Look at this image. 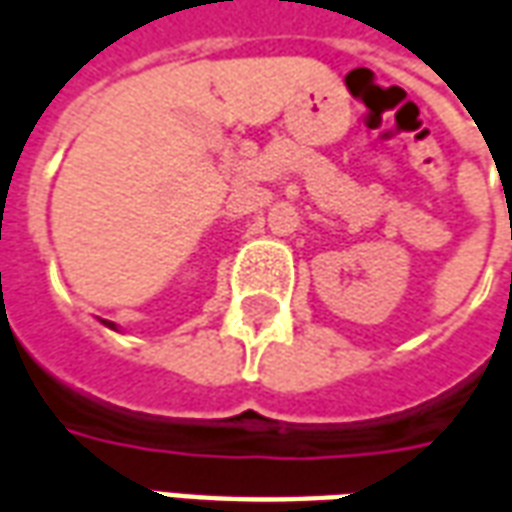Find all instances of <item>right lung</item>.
Listing matches in <instances>:
<instances>
[{
    "instance_id": "right-lung-1",
    "label": "right lung",
    "mask_w": 512,
    "mask_h": 512,
    "mask_svg": "<svg viewBox=\"0 0 512 512\" xmlns=\"http://www.w3.org/2000/svg\"><path fill=\"white\" fill-rule=\"evenodd\" d=\"M111 326H114V323H111Z\"/></svg>"
}]
</instances>
